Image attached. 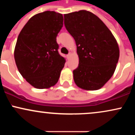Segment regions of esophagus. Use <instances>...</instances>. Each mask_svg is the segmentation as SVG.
<instances>
[{
	"label": "esophagus",
	"mask_w": 135,
	"mask_h": 135,
	"mask_svg": "<svg viewBox=\"0 0 135 135\" xmlns=\"http://www.w3.org/2000/svg\"><path fill=\"white\" fill-rule=\"evenodd\" d=\"M70 56H71V53H70H70L68 54L67 56H67V58L69 59V58H70Z\"/></svg>",
	"instance_id": "1"
}]
</instances>
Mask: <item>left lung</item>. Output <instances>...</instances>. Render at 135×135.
Segmentation results:
<instances>
[{
	"label": "left lung",
	"instance_id": "obj_1",
	"mask_svg": "<svg viewBox=\"0 0 135 135\" xmlns=\"http://www.w3.org/2000/svg\"><path fill=\"white\" fill-rule=\"evenodd\" d=\"M64 24L75 40L79 58L73 71L74 82L86 90L100 89L112 77L118 62L115 37L98 17L87 11L64 15Z\"/></svg>",
	"mask_w": 135,
	"mask_h": 135
}]
</instances>
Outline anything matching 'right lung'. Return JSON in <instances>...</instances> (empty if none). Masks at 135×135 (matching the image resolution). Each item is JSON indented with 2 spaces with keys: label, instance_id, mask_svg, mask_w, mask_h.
Here are the masks:
<instances>
[{
  "label": "right lung",
  "instance_id": "right-lung-1",
  "mask_svg": "<svg viewBox=\"0 0 135 135\" xmlns=\"http://www.w3.org/2000/svg\"><path fill=\"white\" fill-rule=\"evenodd\" d=\"M63 22V15L55 11L37 14L18 35L15 62L21 75L34 88H49L58 81L65 63L56 42Z\"/></svg>",
  "mask_w": 135,
  "mask_h": 135
}]
</instances>
